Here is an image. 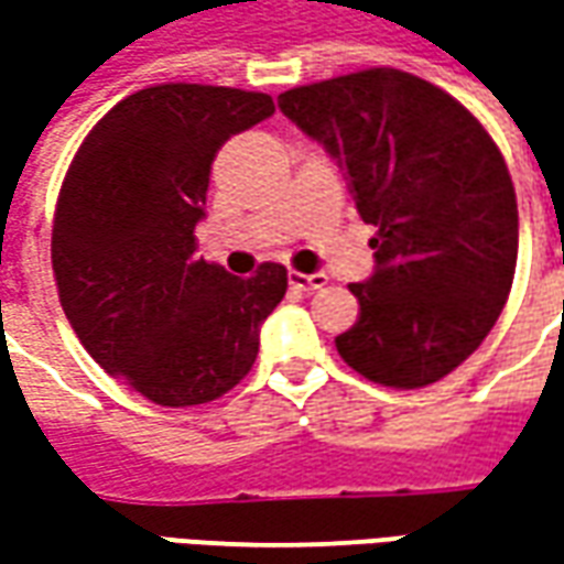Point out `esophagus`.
<instances>
[{"instance_id":"obj_1","label":"esophagus","mask_w":564,"mask_h":564,"mask_svg":"<svg viewBox=\"0 0 564 564\" xmlns=\"http://www.w3.org/2000/svg\"><path fill=\"white\" fill-rule=\"evenodd\" d=\"M289 282H292L294 289H301V292L311 294V292H319L329 279H326L323 272H311V275H307V272H289Z\"/></svg>"}]
</instances>
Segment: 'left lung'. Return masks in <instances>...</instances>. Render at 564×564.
<instances>
[{"mask_svg": "<svg viewBox=\"0 0 564 564\" xmlns=\"http://www.w3.org/2000/svg\"><path fill=\"white\" fill-rule=\"evenodd\" d=\"M279 109L345 169L360 219L377 226L341 360L395 389L452 373L496 326L518 263L514 185L487 128L399 68L294 87Z\"/></svg>", "mask_w": 564, "mask_h": 564, "instance_id": "8db88e82", "label": "left lung"}]
</instances>
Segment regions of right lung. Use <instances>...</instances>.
Segmentation results:
<instances>
[{"mask_svg": "<svg viewBox=\"0 0 564 564\" xmlns=\"http://www.w3.org/2000/svg\"><path fill=\"white\" fill-rule=\"evenodd\" d=\"M275 112L235 87L160 84L112 106L58 191L53 272L80 345L163 408L226 395L248 377L289 272L235 279L194 257L219 147Z\"/></svg>", "mask_w": 564, "mask_h": 564, "instance_id": "obj_1", "label": "right lung"}]
</instances>
